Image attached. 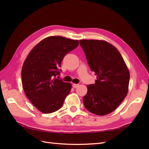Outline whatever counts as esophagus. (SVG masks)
I'll list each match as a JSON object with an SVG mask.
<instances>
[{"instance_id":"1","label":"esophagus","mask_w":149,"mask_h":149,"mask_svg":"<svg viewBox=\"0 0 149 149\" xmlns=\"http://www.w3.org/2000/svg\"><path fill=\"white\" fill-rule=\"evenodd\" d=\"M79 84H73V85H72V86H73L74 88H76L77 87H78Z\"/></svg>"}]
</instances>
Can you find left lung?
Returning <instances> with one entry per match:
<instances>
[{
	"label": "left lung",
	"mask_w": 149,
	"mask_h": 149,
	"mask_svg": "<svg viewBox=\"0 0 149 149\" xmlns=\"http://www.w3.org/2000/svg\"><path fill=\"white\" fill-rule=\"evenodd\" d=\"M88 65L97 76L95 83L87 86L84 106L92 113L104 116L118 107L127 96L130 74L119 52L103 40H81Z\"/></svg>",
	"instance_id": "left-lung-1"
}]
</instances>
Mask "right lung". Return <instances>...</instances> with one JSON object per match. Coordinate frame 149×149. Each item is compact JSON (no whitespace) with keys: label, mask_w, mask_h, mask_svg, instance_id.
Instances as JSON below:
<instances>
[{"label":"right lung","mask_w":149,"mask_h":149,"mask_svg":"<svg viewBox=\"0 0 149 149\" xmlns=\"http://www.w3.org/2000/svg\"><path fill=\"white\" fill-rule=\"evenodd\" d=\"M79 45L78 40L52 36L38 43L29 54L22 69L25 95L43 113H52L62 107L71 84L56 77L66 54Z\"/></svg>","instance_id":"add662e5"}]
</instances>
